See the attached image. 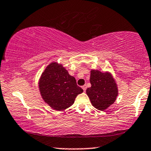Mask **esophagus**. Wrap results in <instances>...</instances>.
Returning a JSON list of instances; mask_svg holds the SVG:
<instances>
[{"label": "esophagus", "instance_id": "obj_1", "mask_svg": "<svg viewBox=\"0 0 151 151\" xmlns=\"http://www.w3.org/2000/svg\"><path fill=\"white\" fill-rule=\"evenodd\" d=\"M82 88H83V91H86V89H87V86H86V85H83V86L82 87Z\"/></svg>", "mask_w": 151, "mask_h": 151}]
</instances>
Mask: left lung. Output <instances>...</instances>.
<instances>
[{"instance_id":"obj_1","label":"left lung","mask_w":151,"mask_h":151,"mask_svg":"<svg viewBox=\"0 0 151 151\" xmlns=\"http://www.w3.org/2000/svg\"><path fill=\"white\" fill-rule=\"evenodd\" d=\"M91 87L86 90L92 105L100 111H104L113 104L118 96V87L109 72L102 73L91 70L90 75Z\"/></svg>"}]
</instances>
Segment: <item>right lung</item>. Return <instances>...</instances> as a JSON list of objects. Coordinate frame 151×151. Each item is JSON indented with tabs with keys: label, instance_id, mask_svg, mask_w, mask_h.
Returning a JSON list of instances; mask_svg holds the SVG:
<instances>
[{
	"label": "right lung",
	"instance_id": "1",
	"mask_svg": "<svg viewBox=\"0 0 151 151\" xmlns=\"http://www.w3.org/2000/svg\"><path fill=\"white\" fill-rule=\"evenodd\" d=\"M39 87L43 100L57 111L71 106L77 95L83 92L76 85L75 78L57 62H51L47 66L40 76Z\"/></svg>",
	"mask_w": 151,
	"mask_h": 151
}]
</instances>
